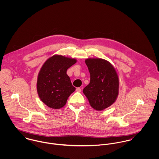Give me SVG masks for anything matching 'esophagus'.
<instances>
[{
	"label": "esophagus",
	"mask_w": 159,
	"mask_h": 159,
	"mask_svg": "<svg viewBox=\"0 0 159 159\" xmlns=\"http://www.w3.org/2000/svg\"><path fill=\"white\" fill-rule=\"evenodd\" d=\"M76 92H81V88H78L76 89Z\"/></svg>",
	"instance_id": "obj_1"
}]
</instances>
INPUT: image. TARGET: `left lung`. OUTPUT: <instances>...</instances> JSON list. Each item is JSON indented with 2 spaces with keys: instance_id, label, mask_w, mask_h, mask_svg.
Wrapping results in <instances>:
<instances>
[{
  "instance_id": "8db88e82",
  "label": "left lung",
  "mask_w": 159,
  "mask_h": 159,
  "mask_svg": "<svg viewBox=\"0 0 159 159\" xmlns=\"http://www.w3.org/2000/svg\"><path fill=\"white\" fill-rule=\"evenodd\" d=\"M91 75L89 84L83 89L91 107L102 111L110 107L119 94L118 73L108 61L100 58H88L85 61Z\"/></svg>"
}]
</instances>
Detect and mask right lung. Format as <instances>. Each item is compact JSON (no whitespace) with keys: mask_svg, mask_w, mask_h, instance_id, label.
<instances>
[{"mask_svg":"<svg viewBox=\"0 0 159 159\" xmlns=\"http://www.w3.org/2000/svg\"><path fill=\"white\" fill-rule=\"evenodd\" d=\"M76 61L75 59L56 54L42 66L38 75L37 90L40 100L48 107L62 108L68 97L75 91L67 70Z\"/></svg>","mask_w":159,"mask_h":159,"instance_id":"add662e5","label":"right lung"}]
</instances>
